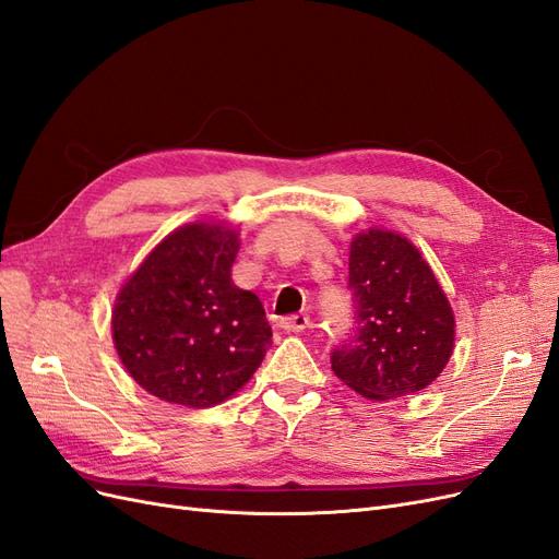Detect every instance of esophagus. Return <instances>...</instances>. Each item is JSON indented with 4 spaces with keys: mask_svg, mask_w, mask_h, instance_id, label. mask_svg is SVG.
<instances>
[{
    "mask_svg": "<svg viewBox=\"0 0 559 559\" xmlns=\"http://www.w3.org/2000/svg\"><path fill=\"white\" fill-rule=\"evenodd\" d=\"M280 326L284 329V331H289V333H300V331H306L308 326H310V317L308 314H289V317H282L280 319Z\"/></svg>",
    "mask_w": 559,
    "mask_h": 559,
    "instance_id": "esophagus-1",
    "label": "esophagus"
}]
</instances>
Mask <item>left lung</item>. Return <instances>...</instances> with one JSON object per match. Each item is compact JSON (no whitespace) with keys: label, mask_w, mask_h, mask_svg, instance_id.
I'll list each match as a JSON object with an SVG mask.
<instances>
[{"label":"left lung","mask_w":559,"mask_h":559,"mask_svg":"<svg viewBox=\"0 0 559 559\" xmlns=\"http://www.w3.org/2000/svg\"><path fill=\"white\" fill-rule=\"evenodd\" d=\"M347 289L354 321L331 368L354 392L386 401L429 386L454 345V317L429 263L396 233L352 240Z\"/></svg>","instance_id":"8db88e82"}]
</instances>
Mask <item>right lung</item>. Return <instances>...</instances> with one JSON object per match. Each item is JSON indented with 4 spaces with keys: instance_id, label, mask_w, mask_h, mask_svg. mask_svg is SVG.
<instances>
[{
    "instance_id": "1",
    "label": "right lung",
    "mask_w": 559,
    "mask_h": 559,
    "mask_svg": "<svg viewBox=\"0 0 559 559\" xmlns=\"http://www.w3.org/2000/svg\"><path fill=\"white\" fill-rule=\"evenodd\" d=\"M238 249L230 228L183 226L148 253L118 294L116 352L148 394L210 408L257 373L273 329L259 296L230 280Z\"/></svg>"
}]
</instances>
